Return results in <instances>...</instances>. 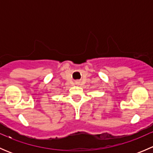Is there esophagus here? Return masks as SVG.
<instances>
[{
	"label": "esophagus",
	"mask_w": 153,
	"mask_h": 153,
	"mask_svg": "<svg viewBox=\"0 0 153 153\" xmlns=\"http://www.w3.org/2000/svg\"><path fill=\"white\" fill-rule=\"evenodd\" d=\"M75 84H76L77 85H78V84H80V82H79V81H75Z\"/></svg>",
	"instance_id": "1"
}]
</instances>
